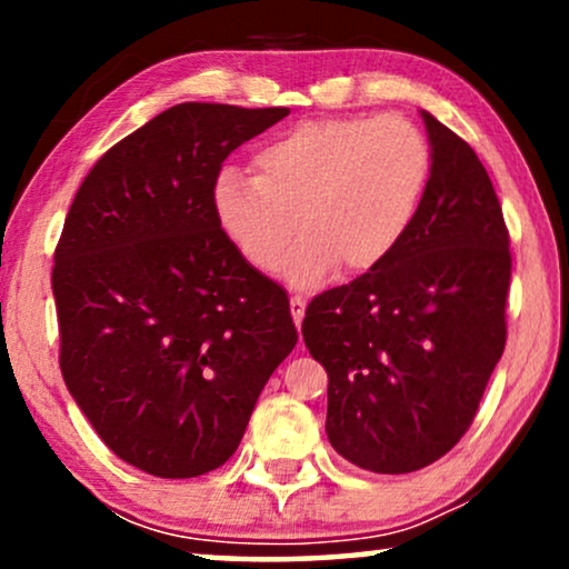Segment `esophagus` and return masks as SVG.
<instances>
[{
    "label": "esophagus",
    "instance_id": "1",
    "mask_svg": "<svg viewBox=\"0 0 569 569\" xmlns=\"http://www.w3.org/2000/svg\"><path fill=\"white\" fill-rule=\"evenodd\" d=\"M290 310H292L295 326H298V329H300L302 318H306V298H300V295H292V298H290Z\"/></svg>",
    "mask_w": 569,
    "mask_h": 569
}]
</instances>
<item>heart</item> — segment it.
Here are the masks:
<instances>
[{
  "instance_id": "obj_1",
  "label": "heart",
  "mask_w": 569,
  "mask_h": 569,
  "mask_svg": "<svg viewBox=\"0 0 569 569\" xmlns=\"http://www.w3.org/2000/svg\"><path fill=\"white\" fill-rule=\"evenodd\" d=\"M432 147L401 116L308 119L253 154V178L224 170L214 217L240 259L284 263L287 282L313 287L333 269L365 274L399 251L430 189Z\"/></svg>"
}]
</instances>
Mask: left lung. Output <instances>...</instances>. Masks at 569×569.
I'll return each instance as SVG.
<instances>
[{
	"instance_id": "left-lung-1",
	"label": "left lung",
	"mask_w": 569,
	"mask_h": 569,
	"mask_svg": "<svg viewBox=\"0 0 569 569\" xmlns=\"http://www.w3.org/2000/svg\"><path fill=\"white\" fill-rule=\"evenodd\" d=\"M430 189L391 259L310 300L326 435L365 471L409 473L463 438L505 349L510 238L477 152L422 111Z\"/></svg>"
}]
</instances>
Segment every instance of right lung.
I'll return each instance as SVG.
<instances>
[{
	"mask_svg": "<svg viewBox=\"0 0 569 569\" xmlns=\"http://www.w3.org/2000/svg\"><path fill=\"white\" fill-rule=\"evenodd\" d=\"M290 108L181 103L84 178L53 253L64 383L121 461L191 479L236 453L298 345L287 292L224 238L228 154Z\"/></svg>",
	"mask_w": 569,
	"mask_h": 569,
	"instance_id": "obj_1",
	"label": "right lung"
}]
</instances>
